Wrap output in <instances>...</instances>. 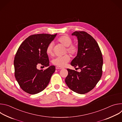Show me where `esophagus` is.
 I'll use <instances>...</instances> for the list:
<instances>
[{
    "label": "esophagus",
    "instance_id": "1",
    "mask_svg": "<svg viewBox=\"0 0 122 122\" xmlns=\"http://www.w3.org/2000/svg\"><path fill=\"white\" fill-rule=\"evenodd\" d=\"M56 69H63V67H59V66H56Z\"/></svg>",
    "mask_w": 122,
    "mask_h": 122
}]
</instances>
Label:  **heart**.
Returning <instances> with one entry per match:
<instances>
[{"mask_svg": "<svg viewBox=\"0 0 122 122\" xmlns=\"http://www.w3.org/2000/svg\"><path fill=\"white\" fill-rule=\"evenodd\" d=\"M58 41L64 46L67 47L66 51L69 54L71 55H75L78 51V49L77 45L72 44V41L71 39L66 35H63L60 37L58 39ZM53 44L51 43L48 45L46 48V53L48 56H51L53 53ZM70 56L66 55L63 56L57 57L54 59L52 61L53 64L59 67L64 66L70 60Z\"/></svg>", "mask_w": 122, "mask_h": 122, "instance_id": "heart-1", "label": "heart"}]
</instances>
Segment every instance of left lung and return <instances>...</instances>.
<instances>
[{
	"mask_svg": "<svg viewBox=\"0 0 122 122\" xmlns=\"http://www.w3.org/2000/svg\"><path fill=\"white\" fill-rule=\"evenodd\" d=\"M72 36L77 38L78 50L71 65L81 69V71L67 69L65 82L73 91L84 94L92 90L101 77L102 55L97 43L87 33L75 31Z\"/></svg>",
	"mask_w": 122,
	"mask_h": 122,
	"instance_id": "obj_1",
	"label": "left lung"
}]
</instances>
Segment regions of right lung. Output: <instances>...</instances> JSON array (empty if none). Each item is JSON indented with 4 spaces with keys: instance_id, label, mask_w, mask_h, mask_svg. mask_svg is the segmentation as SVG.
<instances>
[{
    "instance_id": "add662e5",
    "label": "right lung",
    "mask_w": 122,
    "mask_h": 122,
    "mask_svg": "<svg viewBox=\"0 0 122 122\" xmlns=\"http://www.w3.org/2000/svg\"><path fill=\"white\" fill-rule=\"evenodd\" d=\"M56 34L33 35L20 45L14 60L15 77L20 87L31 95L43 91L49 84L56 67L50 66L46 48ZM41 64L49 67L39 70L37 66Z\"/></svg>"
}]
</instances>
